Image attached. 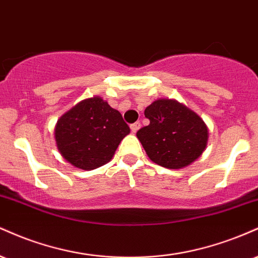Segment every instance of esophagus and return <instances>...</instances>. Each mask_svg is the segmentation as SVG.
Instances as JSON below:
<instances>
[{
  "instance_id": "esophagus-1",
  "label": "esophagus",
  "mask_w": 258,
  "mask_h": 258,
  "mask_svg": "<svg viewBox=\"0 0 258 258\" xmlns=\"http://www.w3.org/2000/svg\"><path fill=\"white\" fill-rule=\"evenodd\" d=\"M140 126H141L140 122H135V123H133L132 125H130V129H132V133H136V132H138V130L140 129Z\"/></svg>"
}]
</instances>
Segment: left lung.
<instances>
[{
	"instance_id": "8db88e82",
	"label": "left lung",
	"mask_w": 258,
	"mask_h": 258,
	"mask_svg": "<svg viewBox=\"0 0 258 258\" xmlns=\"http://www.w3.org/2000/svg\"><path fill=\"white\" fill-rule=\"evenodd\" d=\"M150 124L136 136L156 164L168 169L189 165L203 153L208 128L196 112L176 100H156L145 110Z\"/></svg>"
}]
</instances>
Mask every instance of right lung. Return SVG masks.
Returning a JSON list of instances; mask_svg holds the SVG:
<instances>
[{
  "label": "right lung",
  "instance_id": "obj_1",
  "mask_svg": "<svg viewBox=\"0 0 258 258\" xmlns=\"http://www.w3.org/2000/svg\"><path fill=\"white\" fill-rule=\"evenodd\" d=\"M130 133L122 114L99 96L83 100L57 120L56 146L61 156L83 170L110 162Z\"/></svg>",
  "mask_w": 258,
  "mask_h": 258
}]
</instances>
